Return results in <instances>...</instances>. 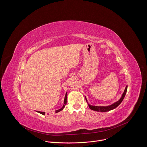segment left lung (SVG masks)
<instances>
[{
	"instance_id": "left-lung-1",
	"label": "left lung",
	"mask_w": 147,
	"mask_h": 147,
	"mask_svg": "<svg viewBox=\"0 0 147 147\" xmlns=\"http://www.w3.org/2000/svg\"><path fill=\"white\" fill-rule=\"evenodd\" d=\"M127 86L125 87V90H124V92L122 94V96L120 98V99L116 102L115 103H114L113 104L111 105H109V106H107V107H98V106H92V105H91L90 104H89L88 102V107L89 108L91 109V110H93V111H97V112H108L109 111H111L112 109H115L116 107H117L121 103V102L123 101L125 95V94H126L127 92ZM86 101L87 102V98H86Z\"/></svg>"
}]
</instances>
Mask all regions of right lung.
<instances>
[{"label":"right lung","instance_id":"add662e5","mask_svg":"<svg viewBox=\"0 0 147 147\" xmlns=\"http://www.w3.org/2000/svg\"><path fill=\"white\" fill-rule=\"evenodd\" d=\"M67 92H66V95H65V99H64V105H63V106L62 107V108H61V109H59V110L56 111V113H57V112H60V111H62L63 109V108H65V105H66V103H67ZM36 112H38V113H40V114H42V115H45V112H40V111H36Z\"/></svg>","mask_w":147,"mask_h":147}]
</instances>
